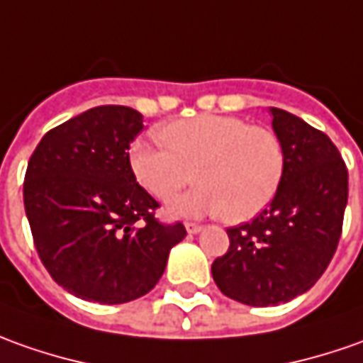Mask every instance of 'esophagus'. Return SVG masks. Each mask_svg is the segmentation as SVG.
<instances>
[{
  "label": "esophagus",
  "mask_w": 363,
  "mask_h": 363,
  "mask_svg": "<svg viewBox=\"0 0 363 363\" xmlns=\"http://www.w3.org/2000/svg\"><path fill=\"white\" fill-rule=\"evenodd\" d=\"M184 228H186V233L189 234H199L202 230L201 224H196V223H186L184 224Z\"/></svg>",
  "instance_id": "obj_1"
}]
</instances>
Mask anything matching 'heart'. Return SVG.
Instances as JSON below:
<instances>
[{
    "instance_id": "obj_1",
    "label": "heart",
    "mask_w": 363,
    "mask_h": 363,
    "mask_svg": "<svg viewBox=\"0 0 363 363\" xmlns=\"http://www.w3.org/2000/svg\"><path fill=\"white\" fill-rule=\"evenodd\" d=\"M162 145L137 140L130 169L143 189L171 201L191 182H201L171 204L182 216L220 214L230 223L250 220L274 201L286 171L282 140L272 129L238 117L199 115L162 125Z\"/></svg>"
}]
</instances>
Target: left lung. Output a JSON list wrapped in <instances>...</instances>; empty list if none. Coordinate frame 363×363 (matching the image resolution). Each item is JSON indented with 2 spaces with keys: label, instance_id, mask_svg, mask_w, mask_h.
Segmentation results:
<instances>
[{
  "label": "left lung",
  "instance_id": "left-lung-1",
  "mask_svg": "<svg viewBox=\"0 0 363 363\" xmlns=\"http://www.w3.org/2000/svg\"><path fill=\"white\" fill-rule=\"evenodd\" d=\"M286 171L274 201L228 228L230 246L213 262L220 292L248 306H278L308 292L336 252L347 202V169L326 133L270 107Z\"/></svg>",
  "mask_w": 363,
  "mask_h": 363
}]
</instances>
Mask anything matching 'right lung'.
Here are the masks:
<instances>
[{"instance_id": "obj_1", "label": "right lung", "mask_w": 363, "mask_h": 363, "mask_svg": "<svg viewBox=\"0 0 363 363\" xmlns=\"http://www.w3.org/2000/svg\"><path fill=\"white\" fill-rule=\"evenodd\" d=\"M143 115L103 105L45 133L27 164L23 204L51 278L69 294L125 304L150 292L169 252L186 236L155 218L159 202L140 186L129 147Z\"/></svg>"}]
</instances>
